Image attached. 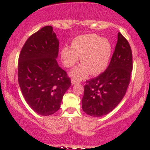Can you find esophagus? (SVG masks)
<instances>
[{"label":"esophagus","mask_w":150,"mask_h":150,"mask_svg":"<svg viewBox=\"0 0 150 150\" xmlns=\"http://www.w3.org/2000/svg\"><path fill=\"white\" fill-rule=\"evenodd\" d=\"M78 82H79V81H77L76 80H75V79H73V80H72V84H73V85H75V84L78 83Z\"/></svg>","instance_id":"1"}]
</instances>
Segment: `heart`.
Returning <instances> with one entry per match:
<instances>
[{"mask_svg": "<svg viewBox=\"0 0 150 150\" xmlns=\"http://www.w3.org/2000/svg\"><path fill=\"white\" fill-rule=\"evenodd\" d=\"M112 47L109 41L97 34L78 36L72 42V46H65L61 58L67 68H71L80 59L83 63L72 70L71 76L76 80L85 78L90 73L97 75L103 73L111 59Z\"/></svg>", "mask_w": 150, "mask_h": 150, "instance_id": "obj_1", "label": "heart"}]
</instances>
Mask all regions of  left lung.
Here are the masks:
<instances>
[{
  "label": "left lung",
  "instance_id": "1",
  "mask_svg": "<svg viewBox=\"0 0 150 150\" xmlns=\"http://www.w3.org/2000/svg\"><path fill=\"white\" fill-rule=\"evenodd\" d=\"M132 70L131 48L120 32L111 62L104 72L86 81L82 99V110L87 115L100 117L118 106L126 92Z\"/></svg>",
  "mask_w": 150,
  "mask_h": 150
}]
</instances>
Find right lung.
Wrapping results in <instances>:
<instances>
[{
    "instance_id": "right-lung-1",
    "label": "right lung",
    "mask_w": 150,
    "mask_h": 150,
    "mask_svg": "<svg viewBox=\"0 0 150 150\" xmlns=\"http://www.w3.org/2000/svg\"><path fill=\"white\" fill-rule=\"evenodd\" d=\"M59 42L51 26L32 34L18 59V82L25 101L36 113L50 116L58 111L71 85L68 74L56 61Z\"/></svg>"
}]
</instances>
